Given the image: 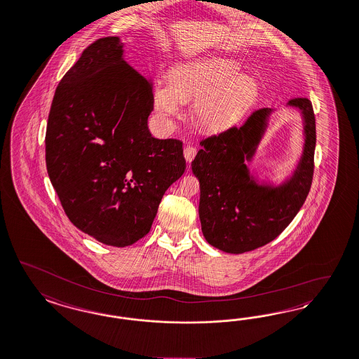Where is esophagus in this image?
I'll use <instances>...</instances> for the list:
<instances>
[{
    "label": "esophagus",
    "instance_id": "34e87169",
    "mask_svg": "<svg viewBox=\"0 0 359 359\" xmlns=\"http://www.w3.org/2000/svg\"><path fill=\"white\" fill-rule=\"evenodd\" d=\"M196 152H198V149H195L194 146H187L186 149H184V158H186V161L188 163L194 161L195 156H196Z\"/></svg>",
    "mask_w": 359,
    "mask_h": 359
}]
</instances>
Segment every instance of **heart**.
Returning <instances> with one entry per match:
<instances>
[{"label": "heart", "instance_id": "obj_1", "mask_svg": "<svg viewBox=\"0 0 359 359\" xmlns=\"http://www.w3.org/2000/svg\"><path fill=\"white\" fill-rule=\"evenodd\" d=\"M237 63L212 58L176 69L168 86H158L154 107L163 119L180 111V102L194 100V115L208 130H223L236 123L257 97L253 76L238 73Z\"/></svg>", "mask_w": 359, "mask_h": 359}]
</instances>
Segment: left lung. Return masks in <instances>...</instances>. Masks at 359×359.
<instances>
[{
    "mask_svg": "<svg viewBox=\"0 0 359 359\" xmlns=\"http://www.w3.org/2000/svg\"><path fill=\"white\" fill-rule=\"evenodd\" d=\"M304 119L305 146L296 171L278 187L257 184L249 172L272 109L252 112L241 126H233L200 142L192 161L200 183L198 216L201 231L212 247L226 253H244L264 247L296 217L308 198L316 149V118L308 98H293Z\"/></svg>",
    "mask_w": 359,
    "mask_h": 359,
    "instance_id": "1",
    "label": "left lung"
}]
</instances>
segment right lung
<instances>
[{
    "label": "right lung",
    "instance_id": "right-lung-1",
    "mask_svg": "<svg viewBox=\"0 0 359 359\" xmlns=\"http://www.w3.org/2000/svg\"><path fill=\"white\" fill-rule=\"evenodd\" d=\"M152 109V86L124 61L119 37L83 50L51 102L50 182L69 220L106 245L147 235L164 192L186 171L183 142L151 135Z\"/></svg>",
    "mask_w": 359,
    "mask_h": 359
}]
</instances>
